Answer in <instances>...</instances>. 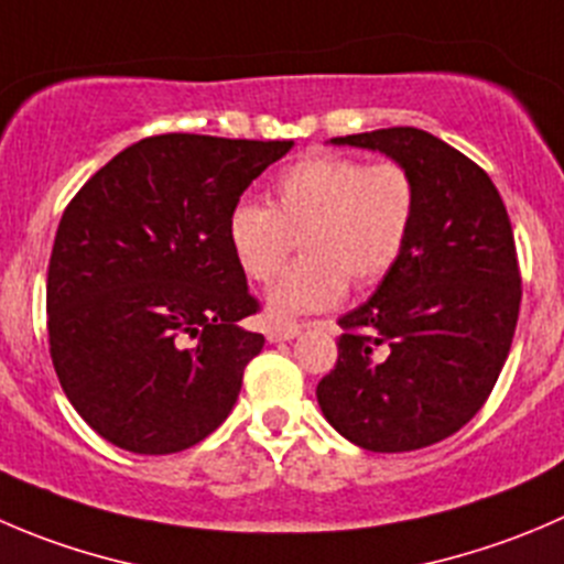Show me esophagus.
Masks as SVG:
<instances>
[{"instance_id":"1","label":"esophagus","mask_w":564,"mask_h":564,"mask_svg":"<svg viewBox=\"0 0 564 564\" xmlns=\"http://www.w3.org/2000/svg\"><path fill=\"white\" fill-rule=\"evenodd\" d=\"M300 336V327L297 325H281V327H270L267 330V338L272 344H281V341H292V338Z\"/></svg>"}]
</instances>
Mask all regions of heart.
<instances>
[{"mask_svg":"<svg viewBox=\"0 0 564 564\" xmlns=\"http://www.w3.org/2000/svg\"><path fill=\"white\" fill-rule=\"evenodd\" d=\"M415 212L419 187L399 162L314 154L272 178L267 206L234 204L226 239L239 270L270 283L297 237L303 259L267 294V314L286 322L338 305L349 283L366 289L382 281L408 248Z\"/></svg>","mask_w":564,"mask_h":564,"instance_id":"obj_1","label":"heart"}]
</instances>
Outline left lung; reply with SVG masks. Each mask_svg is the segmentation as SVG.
Segmentation results:
<instances>
[{
  "instance_id": "left-lung-1",
  "label": "left lung",
  "mask_w": 564,
  "mask_h": 564,
  "mask_svg": "<svg viewBox=\"0 0 564 564\" xmlns=\"http://www.w3.org/2000/svg\"><path fill=\"white\" fill-rule=\"evenodd\" d=\"M330 143L408 167L419 212L402 259L338 319L336 369L316 402L360 449H424L477 415L510 352L521 308L510 217L488 173L430 131L393 126Z\"/></svg>"
}]
</instances>
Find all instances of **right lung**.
<instances>
[{"instance_id": "obj_1", "label": "right lung", "mask_w": 564, "mask_h": 564, "mask_svg": "<svg viewBox=\"0 0 564 564\" xmlns=\"http://www.w3.org/2000/svg\"><path fill=\"white\" fill-rule=\"evenodd\" d=\"M292 140L145 137L107 162L59 220L46 281L65 397L109 444L171 455L231 413L264 336L226 220Z\"/></svg>"}]
</instances>
